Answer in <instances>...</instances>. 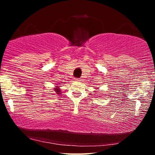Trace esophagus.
Listing matches in <instances>:
<instances>
[{
	"label": "esophagus",
	"instance_id": "34e87169",
	"mask_svg": "<svg viewBox=\"0 0 155 155\" xmlns=\"http://www.w3.org/2000/svg\"><path fill=\"white\" fill-rule=\"evenodd\" d=\"M74 80H75L76 81H81L80 78H75Z\"/></svg>",
	"mask_w": 155,
	"mask_h": 155
}]
</instances>
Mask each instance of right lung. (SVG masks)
Returning a JSON list of instances; mask_svg holds the SVG:
<instances>
[{"label":"right lung","mask_w":155,"mask_h":155,"mask_svg":"<svg viewBox=\"0 0 155 155\" xmlns=\"http://www.w3.org/2000/svg\"><path fill=\"white\" fill-rule=\"evenodd\" d=\"M54 90H55L54 91H55L57 94H60V93H59V92H60V90H59V89L57 88V89H54Z\"/></svg>","instance_id":"add662e5"}]
</instances>
